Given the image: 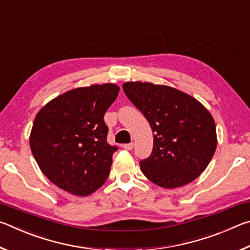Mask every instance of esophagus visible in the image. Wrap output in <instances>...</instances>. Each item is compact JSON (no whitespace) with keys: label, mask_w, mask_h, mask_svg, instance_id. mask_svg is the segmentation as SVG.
Masks as SVG:
<instances>
[{"label":"esophagus","mask_w":250,"mask_h":250,"mask_svg":"<svg viewBox=\"0 0 250 250\" xmlns=\"http://www.w3.org/2000/svg\"><path fill=\"white\" fill-rule=\"evenodd\" d=\"M133 146H134V145L132 142H131V143H128V145H124V149L130 151V150L133 149Z\"/></svg>","instance_id":"obj_1"}]
</instances>
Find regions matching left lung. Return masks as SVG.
<instances>
[{
    "label": "left lung",
    "mask_w": 250,
    "mask_h": 250,
    "mask_svg": "<svg viewBox=\"0 0 250 250\" xmlns=\"http://www.w3.org/2000/svg\"><path fill=\"white\" fill-rule=\"evenodd\" d=\"M125 96L153 131V150L140 161L147 179L166 188H180L201 175L217 146L213 117L200 101L175 88L151 83L122 84Z\"/></svg>",
    "instance_id": "obj_1"
}]
</instances>
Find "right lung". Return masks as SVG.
Instances as JSON below:
<instances>
[{
	"label": "right lung",
	"instance_id": "add662e5",
	"mask_svg": "<svg viewBox=\"0 0 250 250\" xmlns=\"http://www.w3.org/2000/svg\"><path fill=\"white\" fill-rule=\"evenodd\" d=\"M118 94L115 83L76 88L36 115L29 146L41 171L59 188L87 196L107 180L118 147L107 142L104 116Z\"/></svg>",
	"mask_w": 250,
	"mask_h": 250
}]
</instances>
